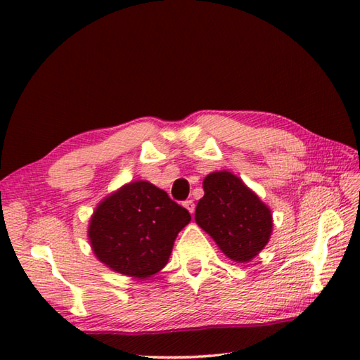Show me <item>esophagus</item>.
<instances>
[{
	"mask_svg": "<svg viewBox=\"0 0 360 360\" xmlns=\"http://www.w3.org/2000/svg\"><path fill=\"white\" fill-rule=\"evenodd\" d=\"M184 207H186L190 213H195V202H193V200L184 201Z\"/></svg>",
	"mask_w": 360,
	"mask_h": 360,
	"instance_id": "esophagus-1",
	"label": "esophagus"
}]
</instances>
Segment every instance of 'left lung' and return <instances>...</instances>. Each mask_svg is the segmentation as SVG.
I'll use <instances>...</instances> for the list:
<instances>
[{
  "mask_svg": "<svg viewBox=\"0 0 360 360\" xmlns=\"http://www.w3.org/2000/svg\"><path fill=\"white\" fill-rule=\"evenodd\" d=\"M204 196L195 219L233 262L254 258L269 241L271 210L229 172L210 173L202 182Z\"/></svg>",
  "mask_w": 360,
  "mask_h": 360,
  "instance_id": "8db88e82",
  "label": "left lung"
}]
</instances>
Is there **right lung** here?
I'll return each instance as SVG.
<instances>
[{
    "instance_id": "obj_1",
    "label": "right lung",
    "mask_w": 360,
    "mask_h": 360,
    "mask_svg": "<svg viewBox=\"0 0 360 360\" xmlns=\"http://www.w3.org/2000/svg\"><path fill=\"white\" fill-rule=\"evenodd\" d=\"M190 213L164 190L136 181L106 198L89 223L94 254L112 271L147 278L167 264Z\"/></svg>"
}]
</instances>
